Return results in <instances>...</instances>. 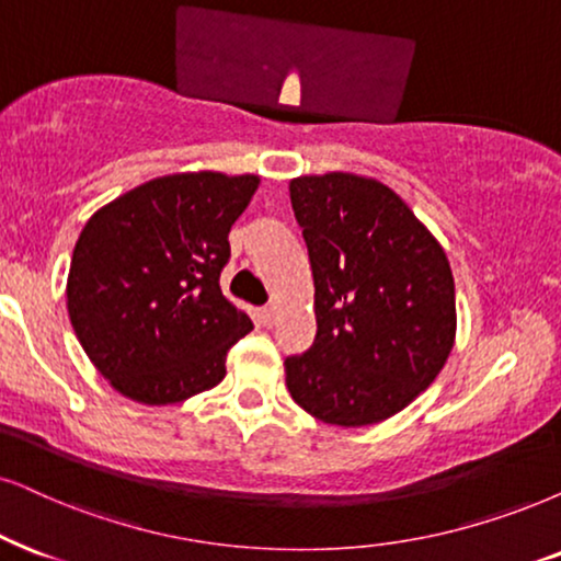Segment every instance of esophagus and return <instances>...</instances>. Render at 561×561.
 I'll return each instance as SVG.
<instances>
[{
	"instance_id": "obj_1",
	"label": "esophagus",
	"mask_w": 561,
	"mask_h": 561,
	"mask_svg": "<svg viewBox=\"0 0 561 561\" xmlns=\"http://www.w3.org/2000/svg\"><path fill=\"white\" fill-rule=\"evenodd\" d=\"M261 318H264L266 325H272L276 321V305H266V308L261 310Z\"/></svg>"
}]
</instances>
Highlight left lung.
I'll return each mask as SVG.
<instances>
[{
	"label": "left lung",
	"mask_w": 561,
	"mask_h": 561,
	"mask_svg": "<svg viewBox=\"0 0 561 561\" xmlns=\"http://www.w3.org/2000/svg\"><path fill=\"white\" fill-rule=\"evenodd\" d=\"M316 285V342L285 359L289 396L316 420L365 427L399 414L456 339L448 256L403 198L352 173L289 183Z\"/></svg>",
	"instance_id": "left-lung-1"
}]
</instances>
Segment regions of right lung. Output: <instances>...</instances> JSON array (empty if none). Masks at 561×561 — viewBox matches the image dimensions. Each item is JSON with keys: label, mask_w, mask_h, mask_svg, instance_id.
<instances>
[{"label": "right lung", "mask_w": 561, "mask_h": 561, "mask_svg": "<svg viewBox=\"0 0 561 561\" xmlns=\"http://www.w3.org/2000/svg\"><path fill=\"white\" fill-rule=\"evenodd\" d=\"M259 175L175 173L105 204L77 238L69 321L92 365L126 399L165 407L225 378L253 329L219 289L230 228Z\"/></svg>", "instance_id": "obj_1"}]
</instances>
